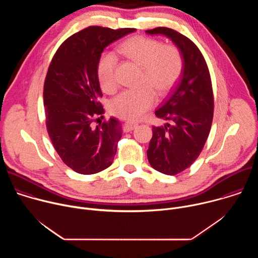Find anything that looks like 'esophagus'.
Masks as SVG:
<instances>
[{"mask_svg":"<svg viewBox=\"0 0 258 258\" xmlns=\"http://www.w3.org/2000/svg\"><path fill=\"white\" fill-rule=\"evenodd\" d=\"M137 125H138L137 122H134V121H126V122L124 123V132H131V131H133Z\"/></svg>","mask_w":258,"mask_h":258,"instance_id":"esophagus-1","label":"esophagus"}]
</instances>
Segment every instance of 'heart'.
<instances>
[{"label":"heart","mask_w":258,"mask_h":258,"mask_svg":"<svg viewBox=\"0 0 258 258\" xmlns=\"http://www.w3.org/2000/svg\"><path fill=\"white\" fill-rule=\"evenodd\" d=\"M118 52L143 68L142 83L150 85L160 95L171 90L181 73V54L174 46H162L156 40L134 36L121 44ZM116 65L117 59L113 53H104L99 59L98 80L102 90L107 93L117 88ZM151 87L121 92L110 104L112 113L125 119L142 117L157 99Z\"/></svg>","instance_id":"heart-1"}]
</instances>
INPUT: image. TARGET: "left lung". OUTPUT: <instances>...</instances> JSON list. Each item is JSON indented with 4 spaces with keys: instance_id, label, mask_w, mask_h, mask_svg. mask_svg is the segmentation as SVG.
I'll return each instance as SVG.
<instances>
[{
    "instance_id": "8db88e82",
    "label": "left lung",
    "mask_w": 258,
    "mask_h": 258,
    "mask_svg": "<svg viewBox=\"0 0 258 258\" xmlns=\"http://www.w3.org/2000/svg\"><path fill=\"white\" fill-rule=\"evenodd\" d=\"M164 35L182 58L180 77L155 115L168 122L152 127L147 156L157 171L174 175L188 168L201 153L213 118V94L209 70L203 55L187 36L167 28L146 30Z\"/></svg>"
}]
</instances>
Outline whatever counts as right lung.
<instances>
[{
    "instance_id": "obj_1",
    "label": "right lung",
    "mask_w": 258,
    "mask_h": 258,
    "mask_svg": "<svg viewBox=\"0 0 258 258\" xmlns=\"http://www.w3.org/2000/svg\"><path fill=\"white\" fill-rule=\"evenodd\" d=\"M134 31L85 28L59 47L49 66L44 85L47 131L62 161L78 173H97L113 162L122 131L114 117L94 126L104 113L97 67L107 46Z\"/></svg>"
}]
</instances>
